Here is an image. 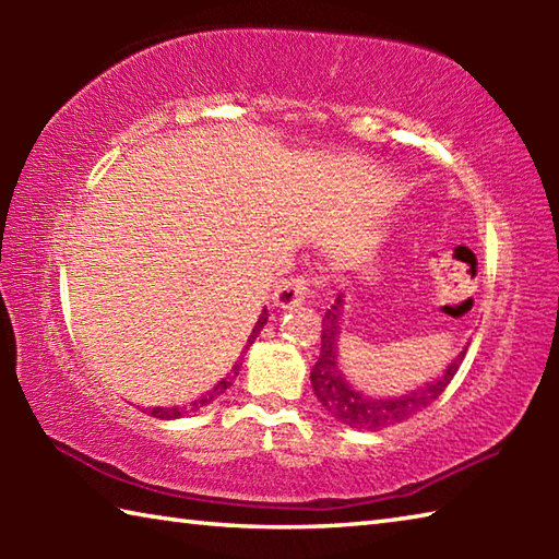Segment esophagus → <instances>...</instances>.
Wrapping results in <instances>:
<instances>
[{"instance_id":"34e87169","label":"esophagus","mask_w":559,"mask_h":559,"mask_svg":"<svg viewBox=\"0 0 559 559\" xmlns=\"http://www.w3.org/2000/svg\"><path fill=\"white\" fill-rule=\"evenodd\" d=\"M308 293H310V278L290 276V278H283L276 286V290H273V302H276L278 308H293L306 300Z\"/></svg>"}]
</instances>
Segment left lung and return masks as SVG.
Masks as SVG:
<instances>
[{
	"instance_id": "8db88e82",
	"label": "left lung",
	"mask_w": 559,
	"mask_h": 559,
	"mask_svg": "<svg viewBox=\"0 0 559 559\" xmlns=\"http://www.w3.org/2000/svg\"><path fill=\"white\" fill-rule=\"evenodd\" d=\"M340 316H343V296H337L333 306L328 308L323 316V335H320V357L310 370V384L318 402L323 409L335 416L340 424L349 429H365V431H380L394 424H402L414 416L416 412L427 409L441 396V392L451 384L453 374L466 357V347L461 355L447 367V372L437 377L431 384H424L421 390L392 396V400H382V396H367L357 392L355 386L343 377L337 367V335H340Z\"/></svg>"
}]
</instances>
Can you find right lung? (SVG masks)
<instances>
[{
    "label": "right lung",
    "mask_w": 559,
    "mask_h": 559,
    "mask_svg": "<svg viewBox=\"0 0 559 559\" xmlns=\"http://www.w3.org/2000/svg\"><path fill=\"white\" fill-rule=\"evenodd\" d=\"M266 320H269V310L263 308V313L259 316V320H257V325H253V330H251V335H249V345L253 343V340L259 337V333H261V328L266 325ZM246 345V347H249ZM239 367H241V362L239 365H234V370H231V374L229 377H224V380L214 386V390H210L206 392L204 396H200V400H194V402H189V406H173V409H159V406H155V409H150V414L153 416H157V419H179V416H185V414H189V412H194V409H200V406H204V404H210V402H214L216 396H219L224 390H229L231 386V382H234V377L239 374Z\"/></svg>",
    "instance_id": "add662e5"
}]
</instances>
